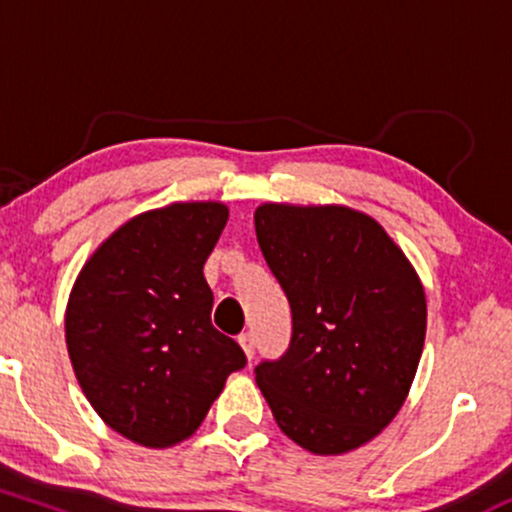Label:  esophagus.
I'll return each instance as SVG.
<instances>
[{"label": "esophagus", "mask_w": 512, "mask_h": 512, "mask_svg": "<svg viewBox=\"0 0 512 512\" xmlns=\"http://www.w3.org/2000/svg\"><path fill=\"white\" fill-rule=\"evenodd\" d=\"M238 344H240V349H243L245 358H248V361H250V358L255 356V337H252L250 332H248V334H240Z\"/></svg>", "instance_id": "1"}]
</instances>
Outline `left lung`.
Returning <instances> with one entry per match:
<instances>
[{
    "label": "left lung",
    "instance_id": "left-lung-1",
    "mask_svg": "<svg viewBox=\"0 0 512 512\" xmlns=\"http://www.w3.org/2000/svg\"><path fill=\"white\" fill-rule=\"evenodd\" d=\"M255 231L293 315L289 351L257 366V387L303 450L361 448L390 426L414 383L424 284L385 228L344 204L264 202Z\"/></svg>",
    "mask_w": 512,
    "mask_h": 512
}]
</instances>
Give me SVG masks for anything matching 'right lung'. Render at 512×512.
<instances>
[{"label":"right lung","mask_w":512,"mask_h":512,"mask_svg":"<svg viewBox=\"0 0 512 512\" xmlns=\"http://www.w3.org/2000/svg\"><path fill=\"white\" fill-rule=\"evenodd\" d=\"M228 207L170 202L115 228L91 252L64 313L69 361L103 424L151 450L202 426L243 349L211 325L204 262Z\"/></svg>","instance_id":"add662e5"}]
</instances>
